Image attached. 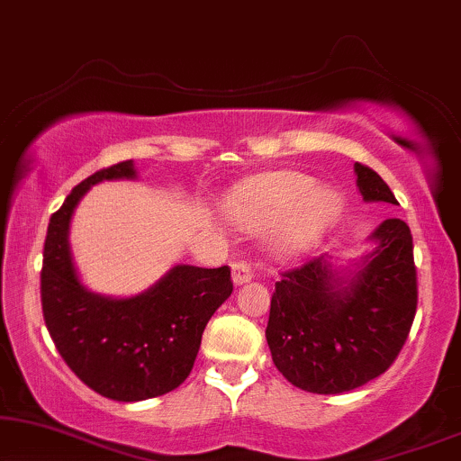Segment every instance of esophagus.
<instances>
[{"label":"esophagus","mask_w":461,"mask_h":461,"mask_svg":"<svg viewBox=\"0 0 461 461\" xmlns=\"http://www.w3.org/2000/svg\"><path fill=\"white\" fill-rule=\"evenodd\" d=\"M251 276H254V268H251L249 262L239 260L232 264V281H235V285H243V283L251 281Z\"/></svg>","instance_id":"34e87169"}]
</instances>
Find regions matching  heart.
<instances>
[{
  "label": "heart",
  "mask_w": 461,
  "mask_h": 461,
  "mask_svg": "<svg viewBox=\"0 0 461 461\" xmlns=\"http://www.w3.org/2000/svg\"><path fill=\"white\" fill-rule=\"evenodd\" d=\"M339 205L338 193L314 188L311 176L275 172L251 182L232 213L239 224L256 230L283 220L275 232V248L279 254H295L338 218Z\"/></svg>",
  "instance_id": "obj_1"
}]
</instances>
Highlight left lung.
<instances>
[{
	"instance_id": "1",
	"label": "left lung",
	"mask_w": 461,
	"mask_h": 461,
	"mask_svg": "<svg viewBox=\"0 0 461 461\" xmlns=\"http://www.w3.org/2000/svg\"><path fill=\"white\" fill-rule=\"evenodd\" d=\"M365 201L396 203L382 176L355 163ZM363 267L339 275L323 256L281 273L270 298L267 342L276 369L306 393L339 394L396 361L418 308L413 237L399 218L374 232Z\"/></svg>"
}]
</instances>
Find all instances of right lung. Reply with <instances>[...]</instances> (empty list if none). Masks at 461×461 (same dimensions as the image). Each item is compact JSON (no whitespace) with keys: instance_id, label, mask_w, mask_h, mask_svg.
<instances>
[{"instance_id":"right-lung-1","label":"right lung","mask_w":461,"mask_h":461,"mask_svg":"<svg viewBox=\"0 0 461 461\" xmlns=\"http://www.w3.org/2000/svg\"><path fill=\"white\" fill-rule=\"evenodd\" d=\"M134 176L130 159L79 182L50 218L41 267V311L56 350L94 393L123 402L178 388L191 374L207 321L232 294L229 267L186 264L136 298H104L81 285L68 249L75 205L96 182Z\"/></svg>"}]
</instances>
